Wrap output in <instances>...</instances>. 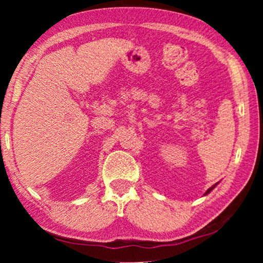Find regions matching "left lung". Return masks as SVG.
Segmentation results:
<instances>
[{
    "label": "left lung",
    "instance_id": "1",
    "mask_svg": "<svg viewBox=\"0 0 263 263\" xmlns=\"http://www.w3.org/2000/svg\"><path fill=\"white\" fill-rule=\"evenodd\" d=\"M218 183H219V182H218ZM218 183H215V184H213V185H212V186H211V188H210V189H208V190H207V192L203 194V195H207V194H210V193L212 192V190H213V189L215 188V186H217V185H218Z\"/></svg>",
    "mask_w": 263,
    "mask_h": 263
}]
</instances>
